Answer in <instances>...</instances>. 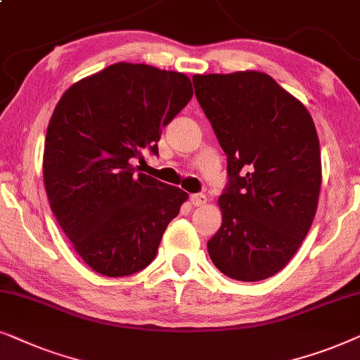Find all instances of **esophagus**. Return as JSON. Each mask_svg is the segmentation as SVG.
Here are the masks:
<instances>
[{"label":"esophagus","mask_w":360,"mask_h":360,"mask_svg":"<svg viewBox=\"0 0 360 360\" xmlns=\"http://www.w3.org/2000/svg\"><path fill=\"white\" fill-rule=\"evenodd\" d=\"M190 201L193 206H203L206 203V196L203 193H195L190 196Z\"/></svg>","instance_id":"obj_1"}]
</instances>
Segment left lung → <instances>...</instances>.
<instances>
[{
  "instance_id": "left-lung-1",
  "label": "left lung",
  "mask_w": 360,
  "mask_h": 360,
  "mask_svg": "<svg viewBox=\"0 0 360 360\" xmlns=\"http://www.w3.org/2000/svg\"><path fill=\"white\" fill-rule=\"evenodd\" d=\"M193 85L228 155L223 224L208 254L231 278H269L290 262L316 213L321 152L313 117L262 72L195 75Z\"/></svg>"
}]
</instances>
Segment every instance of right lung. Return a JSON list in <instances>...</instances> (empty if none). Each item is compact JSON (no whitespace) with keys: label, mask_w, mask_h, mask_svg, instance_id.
<instances>
[{"label":"right lung","mask_w":360,"mask_h":360,"mask_svg":"<svg viewBox=\"0 0 360 360\" xmlns=\"http://www.w3.org/2000/svg\"><path fill=\"white\" fill-rule=\"evenodd\" d=\"M193 96L190 78L144 63H112L73 83L57 103L44 147L52 213L83 262L126 277L155 259L162 234L188 198L137 174L144 150L159 155L165 127Z\"/></svg>","instance_id":"1"}]
</instances>
